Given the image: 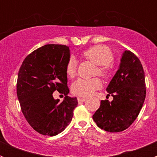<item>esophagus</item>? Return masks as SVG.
I'll return each instance as SVG.
<instances>
[{
  "label": "esophagus",
  "instance_id": "1",
  "mask_svg": "<svg viewBox=\"0 0 157 157\" xmlns=\"http://www.w3.org/2000/svg\"><path fill=\"white\" fill-rule=\"evenodd\" d=\"M86 98H78V102H83V101H86Z\"/></svg>",
  "mask_w": 157,
  "mask_h": 157
}]
</instances>
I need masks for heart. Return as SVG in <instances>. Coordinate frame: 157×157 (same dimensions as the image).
<instances>
[{"instance_id": "obj_1", "label": "heart", "mask_w": 157, "mask_h": 157, "mask_svg": "<svg viewBox=\"0 0 157 157\" xmlns=\"http://www.w3.org/2000/svg\"><path fill=\"white\" fill-rule=\"evenodd\" d=\"M83 56L90 59L95 64L98 65V73L103 78H109L112 73V67L111 62L113 60V54L112 51L105 45H98L90 47L84 51ZM66 73L69 77H74L77 71V61L75 58L71 56L67 62ZM101 80L98 78H79L72 83L71 90L75 95L81 97H88L94 94L97 90L101 87Z\"/></svg>"}]
</instances>
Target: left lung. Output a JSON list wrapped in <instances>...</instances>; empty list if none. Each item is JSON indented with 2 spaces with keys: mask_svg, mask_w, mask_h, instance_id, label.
<instances>
[{
  "mask_svg": "<svg viewBox=\"0 0 157 157\" xmlns=\"http://www.w3.org/2000/svg\"><path fill=\"white\" fill-rule=\"evenodd\" d=\"M106 91L113 100L101 101L93 120L105 131H123L138 117L146 94L145 72L141 61L132 52L126 50L123 53L120 67Z\"/></svg>",
  "mask_w": 157,
  "mask_h": 157,
  "instance_id": "8db88e82",
  "label": "left lung"
}]
</instances>
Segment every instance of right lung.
Instances as JSON below:
<instances>
[{
    "instance_id": "add662e5",
    "label": "right lung",
    "mask_w": 157,
    "mask_h": 157,
    "mask_svg": "<svg viewBox=\"0 0 157 157\" xmlns=\"http://www.w3.org/2000/svg\"><path fill=\"white\" fill-rule=\"evenodd\" d=\"M70 49L63 45L48 44L25 58L18 73L16 92L23 116L30 127L43 135L55 136L71 123L78 105L71 98L65 67ZM65 96L61 103L52 94Z\"/></svg>"
}]
</instances>
